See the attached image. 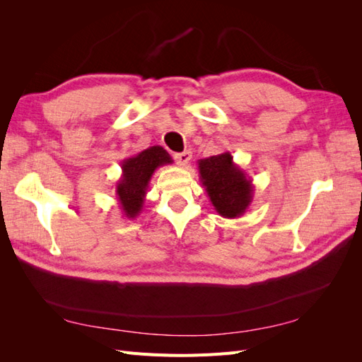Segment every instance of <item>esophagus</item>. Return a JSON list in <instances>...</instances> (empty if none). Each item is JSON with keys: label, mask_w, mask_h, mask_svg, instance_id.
Wrapping results in <instances>:
<instances>
[{"label": "esophagus", "mask_w": 362, "mask_h": 362, "mask_svg": "<svg viewBox=\"0 0 362 362\" xmlns=\"http://www.w3.org/2000/svg\"><path fill=\"white\" fill-rule=\"evenodd\" d=\"M175 160L180 164V166H187V163L192 160V152L190 151H184L180 152V154H175Z\"/></svg>", "instance_id": "esophagus-1"}]
</instances>
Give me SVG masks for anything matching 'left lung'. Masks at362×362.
I'll return each instance as SVG.
<instances>
[{"instance_id": "obj_1", "label": "left lung", "mask_w": 362, "mask_h": 362, "mask_svg": "<svg viewBox=\"0 0 362 362\" xmlns=\"http://www.w3.org/2000/svg\"><path fill=\"white\" fill-rule=\"evenodd\" d=\"M198 170L208 198L218 214L235 218L246 213L254 198V184L234 163L231 152L199 160Z\"/></svg>"}]
</instances>
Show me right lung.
<instances>
[{
	"label": "right lung",
	"instance_id": "obj_1",
	"mask_svg": "<svg viewBox=\"0 0 362 362\" xmlns=\"http://www.w3.org/2000/svg\"><path fill=\"white\" fill-rule=\"evenodd\" d=\"M172 163L169 152L161 146H151L122 161V175L116 182V196L127 218H134L141 213L152 175L160 166Z\"/></svg>",
	"mask_w": 362,
	"mask_h": 362
}]
</instances>
